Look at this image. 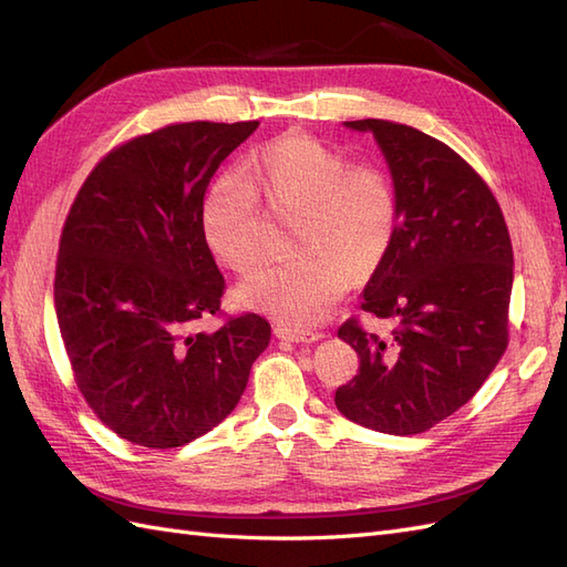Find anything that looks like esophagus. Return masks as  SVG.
<instances>
[{
  "label": "esophagus",
  "instance_id": "esophagus-1",
  "mask_svg": "<svg viewBox=\"0 0 567 567\" xmlns=\"http://www.w3.org/2000/svg\"><path fill=\"white\" fill-rule=\"evenodd\" d=\"M274 336L279 340H288V342H296V346H310V342H317L321 338V333L317 331H300V329H286V326H277L274 329Z\"/></svg>",
  "mask_w": 567,
  "mask_h": 567
}]
</instances>
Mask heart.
Here are the masks:
<instances>
[{
  "instance_id": "heart-1",
  "label": "heart",
  "mask_w": 567,
  "mask_h": 567,
  "mask_svg": "<svg viewBox=\"0 0 567 567\" xmlns=\"http://www.w3.org/2000/svg\"><path fill=\"white\" fill-rule=\"evenodd\" d=\"M255 196L300 210V252L255 269L236 298L296 329L329 315L352 271L367 277L379 267L398 229V198L379 167L350 165L315 136L288 132L250 153L238 177L217 179L203 200L205 244L234 271H248L262 255Z\"/></svg>"
}]
</instances>
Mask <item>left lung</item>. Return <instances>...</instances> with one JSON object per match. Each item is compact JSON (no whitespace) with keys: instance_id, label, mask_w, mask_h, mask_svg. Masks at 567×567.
<instances>
[{"instance_id":"1","label":"left lung","mask_w":567,"mask_h":567,"mask_svg":"<svg viewBox=\"0 0 567 567\" xmlns=\"http://www.w3.org/2000/svg\"><path fill=\"white\" fill-rule=\"evenodd\" d=\"M342 125L373 136L392 177L398 229L362 310L398 329L383 340L354 319L340 326L359 373L336 406L371 431L416 435L466 404L506 350L511 238L487 184L447 144L390 120Z\"/></svg>"}]
</instances>
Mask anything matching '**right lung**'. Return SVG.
Here are the masks:
<instances>
[{"label": "right lung", "mask_w": 567, "mask_h": 567, "mask_svg": "<svg viewBox=\"0 0 567 567\" xmlns=\"http://www.w3.org/2000/svg\"><path fill=\"white\" fill-rule=\"evenodd\" d=\"M252 123H182L117 146L82 184L61 234L54 310L78 388L113 433L182 447L225 421L271 338L257 315L194 333L225 279L203 198Z\"/></svg>", "instance_id": "1"}]
</instances>
